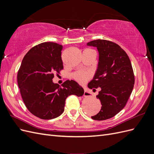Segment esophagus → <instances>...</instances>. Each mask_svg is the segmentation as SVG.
<instances>
[{
  "label": "esophagus",
  "mask_w": 154,
  "mask_h": 154,
  "mask_svg": "<svg viewBox=\"0 0 154 154\" xmlns=\"http://www.w3.org/2000/svg\"><path fill=\"white\" fill-rule=\"evenodd\" d=\"M83 96H85V97H87V96H91V93L87 91V89H85L84 91V94H83Z\"/></svg>",
  "instance_id": "obj_1"
}]
</instances>
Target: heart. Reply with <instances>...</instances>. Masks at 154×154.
<instances>
[{
	"instance_id": "b5f03b06",
	"label": "heart",
	"mask_w": 154,
	"mask_h": 154,
	"mask_svg": "<svg viewBox=\"0 0 154 154\" xmlns=\"http://www.w3.org/2000/svg\"><path fill=\"white\" fill-rule=\"evenodd\" d=\"M91 74L88 71H80L74 74V78L76 81L81 83H85L91 78Z\"/></svg>"
}]
</instances>
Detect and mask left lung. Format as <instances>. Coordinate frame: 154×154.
I'll return each instance as SVG.
<instances>
[{"label": "left lung", "instance_id": "1", "mask_svg": "<svg viewBox=\"0 0 154 154\" xmlns=\"http://www.w3.org/2000/svg\"><path fill=\"white\" fill-rule=\"evenodd\" d=\"M97 48L99 61L95 75L88 83L91 89L101 88L96 96L101 109L94 120L114 117L122 110L132 92L135 82L131 62L125 51L118 44L106 40H96L87 44Z\"/></svg>", "mask_w": 154, "mask_h": 154}]
</instances>
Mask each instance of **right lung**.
I'll return each instance as SVG.
<instances>
[{
	"mask_svg": "<svg viewBox=\"0 0 154 154\" xmlns=\"http://www.w3.org/2000/svg\"><path fill=\"white\" fill-rule=\"evenodd\" d=\"M63 46L43 42L32 48L24 56L18 71L17 82L27 109L42 119L58 117L64 111L67 97L82 96L83 88L74 80H67L62 87L54 83L55 73L63 69Z\"/></svg>",
	"mask_w": 154,
	"mask_h": 154,
	"instance_id": "right-lung-1",
	"label": "right lung"
}]
</instances>
